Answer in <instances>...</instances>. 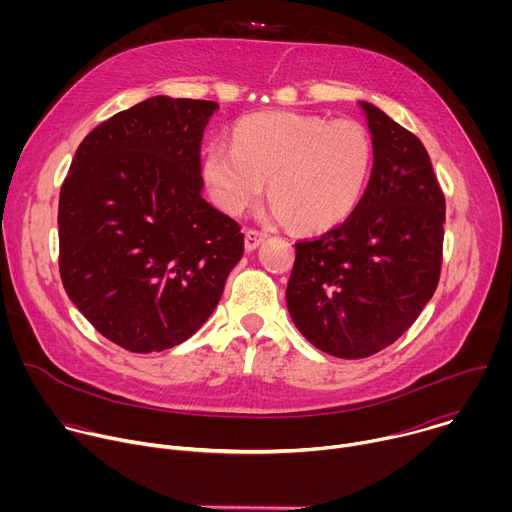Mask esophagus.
<instances>
[{"instance_id": "obj_1", "label": "esophagus", "mask_w": 512, "mask_h": 512, "mask_svg": "<svg viewBox=\"0 0 512 512\" xmlns=\"http://www.w3.org/2000/svg\"><path fill=\"white\" fill-rule=\"evenodd\" d=\"M265 239H267V235H265V233L249 229V231L245 233V251H247V253L255 251V249L265 241Z\"/></svg>"}]
</instances>
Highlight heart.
I'll list each match as a JSON object with an SVG mask.
<instances>
[{
    "mask_svg": "<svg viewBox=\"0 0 512 512\" xmlns=\"http://www.w3.org/2000/svg\"><path fill=\"white\" fill-rule=\"evenodd\" d=\"M373 143L358 121L265 111L243 117L233 145L206 148L202 176L214 202L241 214L269 186L271 216L326 231L354 210L371 174Z\"/></svg>",
    "mask_w": 512,
    "mask_h": 512,
    "instance_id": "obj_1",
    "label": "heart"
}]
</instances>
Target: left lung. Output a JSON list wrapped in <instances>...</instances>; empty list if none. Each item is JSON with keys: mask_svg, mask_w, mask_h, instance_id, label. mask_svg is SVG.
<instances>
[{"mask_svg": "<svg viewBox=\"0 0 512 512\" xmlns=\"http://www.w3.org/2000/svg\"><path fill=\"white\" fill-rule=\"evenodd\" d=\"M373 137L367 190L346 221L296 243L285 300L296 328L338 358L393 344L440 281L446 198L423 143L373 103L358 101Z\"/></svg>", "mask_w": 512, "mask_h": 512, "instance_id": "8db88e82", "label": "left lung"}]
</instances>
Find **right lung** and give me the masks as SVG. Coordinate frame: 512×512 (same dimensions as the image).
Listing matches in <instances>:
<instances>
[{"label": "right lung", "mask_w": 512, "mask_h": 512, "mask_svg": "<svg viewBox=\"0 0 512 512\" xmlns=\"http://www.w3.org/2000/svg\"><path fill=\"white\" fill-rule=\"evenodd\" d=\"M214 101L158 95L97 125L60 188V277L111 342L160 352L214 312L243 233L202 198L200 145Z\"/></svg>", "instance_id": "add662e5"}]
</instances>
